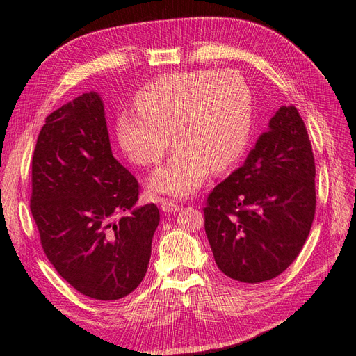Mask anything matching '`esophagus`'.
<instances>
[{
	"instance_id": "34e87169",
	"label": "esophagus",
	"mask_w": 356,
	"mask_h": 356,
	"mask_svg": "<svg viewBox=\"0 0 356 356\" xmlns=\"http://www.w3.org/2000/svg\"><path fill=\"white\" fill-rule=\"evenodd\" d=\"M179 205L177 203H174L171 200H163L162 202V211L163 213H176V211H179Z\"/></svg>"
}]
</instances>
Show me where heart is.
Listing matches in <instances>:
<instances>
[{
  "label": "heart",
  "mask_w": 356,
  "mask_h": 356,
  "mask_svg": "<svg viewBox=\"0 0 356 356\" xmlns=\"http://www.w3.org/2000/svg\"><path fill=\"white\" fill-rule=\"evenodd\" d=\"M138 111L116 118L119 147L139 166L171 161L149 180L154 193L184 197L207 179L209 168L223 172L236 163L252 131V95L234 70H194L163 74L134 96Z\"/></svg>",
  "instance_id": "heart-1"
}]
</instances>
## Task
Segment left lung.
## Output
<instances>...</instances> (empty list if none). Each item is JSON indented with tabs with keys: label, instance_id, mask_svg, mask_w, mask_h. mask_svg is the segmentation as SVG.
<instances>
[{
	"label": "left lung",
	"instance_id": "left-lung-1",
	"mask_svg": "<svg viewBox=\"0 0 356 356\" xmlns=\"http://www.w3.org/2000/svg\"><path fill=\"white\" fill-rule=\"evenodd\" d=\"M315 159L298 110L280 107L243 166L208 194L203 216L226 277L261 283L291 266L315 216Z\"/></svg>",
	"mask_w": 356,
	"mask_h": 356
}]
</instances>
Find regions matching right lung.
<instances>
[{"mask_svg":"<svg viewBox=\"0 0 356 356\" xmlns=\"http://www.w3.org/2000/svg\"><path fill=\"white\" fill-rule=\"evenodd\" d=\"M139 191L111 154L97 93L45 118L32 157L30 211L45 257L86 297L119 300L145 277L161 214L154 203L131 209ZM127 210L132 214L118 221Z\"/></svg>","mask_w":356,"mask_h":356,"instance_id":"1","label":"right lung"}]
</instances>
